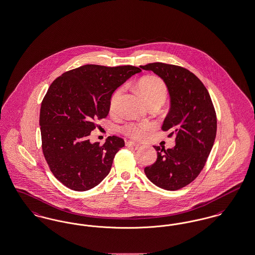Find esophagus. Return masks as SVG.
<instances>
[{
  "label": "esophagus",
  "mask_w": 255,
  "mask_h": 255,
  "mask_svg": "<svg viewBox=\"0 0 255 255\" xmlns=\"http://www.w3.org/2000/svg\"><path fill=\"white\" fill-rule=\"evenodd\" d=\"M126 146H133V147H137V146H139V143L134 142V141H132V140H128V141H126Z\"/></svg>",
  "instance_id": "1"
}]
</instances>
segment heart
Wrapping results in <instances>:
<instances>
[{"mask_svg": "<svg viewBox=\"0 0 255 255\" xmlns=\"http://www.w3.org/2000/svg\"><path fill=\"white\" fill-rule=\"evenodd\" d=\"M137 90L144 98L147 104L151 102H161L163 104L167 97L166 86L157 76H147L142 78L137 84ZM122 94V90L120 89L112 97L110 103V109L112 112L118 108ZM151 129L152 125L150 123H128L123 127V132L133 138L141 139Z\"/></svg>", "mask_w": 255, "mask_h": 255, "instance_id": "1", "label": "heart"}]
</instances>
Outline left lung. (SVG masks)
I'll return each instance as SVG.
<instances>
[{"label": "left lung", "instance_id": "1", "mask_svg": "<svg viewBox=\"0 0 255 255\" xmlns=\"http://www.w3.org/2000/svg\"><path fill=\"white\" fill-rule=\"evenodd\" d=\"M139 67L167 87L170 109L161 129L174 134L176 142L167 150L154 146L158 158L144 172L158 187L178 190L193 182L206 164L216 137L215 110L205 85L188 70L158 62Z\"/></svg>", "mask_w": 255, "mask_h": 255}]
</instances>
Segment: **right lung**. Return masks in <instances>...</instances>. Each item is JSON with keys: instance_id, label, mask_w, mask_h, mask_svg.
<instances>
[{"instance_id": "1", "label": "right lung", "mask_w": 255, "mask_h": 255, "mask_svg": "<svg viewBox=\"0 0 255 255\" xmlns=\"http://www.w3.org/2000/svg\"><path fill=\"white\" fill-rule=\"evenodd\" d=\"M140 72L133 66L85 65L49 86L39 119L42 148L54 177L70 189L89 190L109 174L124 140L113 135L100 145L92 143L89 135L96 120L108 116L114 92Z\"/></svg>"}]
</instances>
